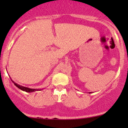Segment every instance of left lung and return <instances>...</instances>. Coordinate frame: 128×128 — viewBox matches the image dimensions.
Listing matches in <instances>:
<instances>
[{"label":"left lung","mask_w":128,"mask_h":128,"mask_svg":"<svg viewBox=\"0 0 128 128\" xmlns=\"http://www.w3.org/2000/svg\"><path fill=\"white\" fill-rule=\"evenodd\" d=\"M90 93H91V92H90Z\"/></svg>","instance_id":"obj_1"}]
</instances>
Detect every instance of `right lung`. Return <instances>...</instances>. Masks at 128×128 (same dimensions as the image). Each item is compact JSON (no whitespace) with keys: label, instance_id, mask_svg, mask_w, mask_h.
Wrapping results in <instances>:
<instances>
[{"label":"right lung","instance_id":"right-lung-1","mask_svg":"<svg viewBox=\"0 0 128 128\" xmlns=\"http://www.w3.org/2000/svg\"><path fill=\"white\" fill-rule=\"evenodd\" d=\"M13 82V81H12ZM14 85L17 86V87H18V88H20V90H22L23 91H24V92H36V91H40V90H42L40 89H32V88H27V87H24V86H19V85L17 84L16 83H14Z\"/></svg>","mask_w":128,"mask_h":128}]
</instances>
